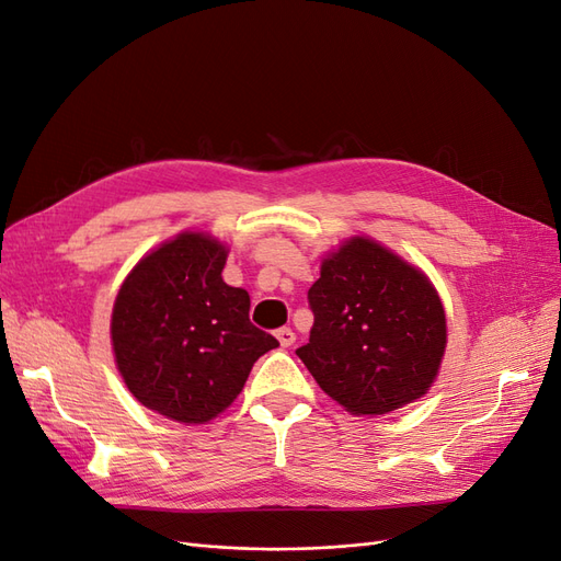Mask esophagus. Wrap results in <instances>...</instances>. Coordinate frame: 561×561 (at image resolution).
<instances>
[{
	"label": "esophagus",
	"instance_id": "1",
	"mask_svg": "<svg viewBox=\"0 0 561 561\" xmlns=\"http://www.w3.org/2000/svg\"><path fill=\"white\" fill-rule=\"evenodd\" d=\"M276 336H278V342H280V346L283 348H287V346H293L295 344V332H293V328H280V330H276Z\"/></svg>",
	"mask_w": 561,
	"mask_h": 561
}]
</instances>
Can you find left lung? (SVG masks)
<instances>
[{
	"mask_svg": "<svg viewBox=\"0 0 561 561\" xmlns=\"http://www.w3.org/2000/svg\"><path fill=\"white\" fill-rule=\"evenodd\" d=\"M313 328L297 348L318 386L353 414H386L426 393L447 344L431 280L369 239L322 262L309 290Z\"/></svg>",
	"mask_w": 561,
	"mask_h": 561,
	"instance_id": "obj_1",
	"label": "left lung"
}]
</instances>
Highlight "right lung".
<instances>
[{"label":"right lung","mask_w":561,"mask_h":561,"mask_svg":"<svg viewBox=\"0 0 561 561\" xmlns=\"http://www.w3.org/2000/svg\"><path fill=\"white\" fill-rule=\"evenodd\" d=\"M227 250L180 233L147 254L116 295L112 344L130 393L180 423L217 416L278 339L250 322V297L222 280Z\"/></svg>","instance_id":"add662e5"}]
</instances>
